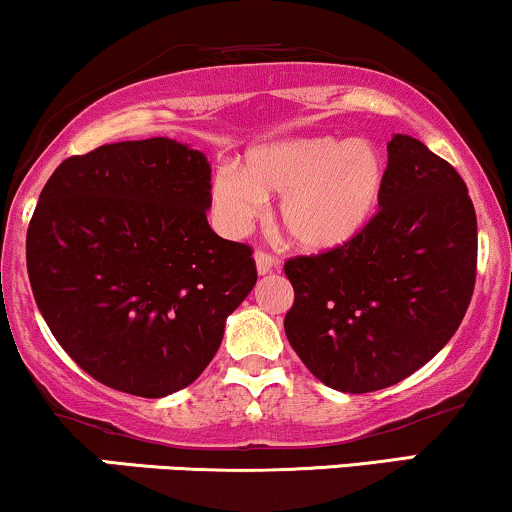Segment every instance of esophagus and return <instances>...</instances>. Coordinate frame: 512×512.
Instances as JSON below:
<instances>
[{"label": "esophagus", "mask_w": 512, "mask_h": 512, "mask_svg": "<svg viewBox=\"0 0 512 512\" xmlns=\"http://www.w3.org/2000/svg\"><path fill=\"white\" fill-rule=\"evenodd\" d=\"M254 258H256V270H258V275H266V273H270V270L278 268V258H275L273 254H268V251L258 249L256 254H254Z\"/></svg>", "instance_id": "1"}]
</instances>
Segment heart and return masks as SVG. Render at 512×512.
Segmentation results:
<instances>
[{
	"label": "heart",
	"mask_w": 512,
	"mask_h": 512,
	"mask_svg": "<svg viewBox=\"0 0 512 512\" xmlns=\"http://www.w3.org/2000/svg\"><path fill=\"white\" fill-rule=\"evenodd\" d=\"M386 186V160L364 138L297 136L258 146L244 170L222 167L210 201L227 232L239 234L280 196L278 222L306 251H330L352 242L374 218Z\"/></svg>",
	"instance_id": "heart-1"
}]
</instances>
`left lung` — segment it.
I'll use <instances>...</instances> for the list:
<instances>
[{
  "label": "left lung",
  "mask_w": 512,
  "mask_h": 512,
  "mask_svg": "<svg viewBox=\"0 0 512 512\" xmlns=\"http://www.w3.org/2000/svg\"><path fill=\"white\" fill-rule=\"evenodd\" d=\"M378 213L352 242L294 256L285 333L342 393L395 386L453 338L477 280V215L455 167L412 136L388 143Z\"/></svg>",
  "instance_id": "obj_1"
}]
</instances>
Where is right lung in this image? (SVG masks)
I'll return each instance as SVG.
<instances>
[{
	"mask_svg": "<svg viewBox=\"0 0 512 512\" xmlns=\"http://www.w3.org/2000/svg\"><path fill=\"white\" fill-rule=\"evenodd\" d=\"M201 150L146 138L66 158L28 225L35 304L54 340L102 386L165 398L218 352L256 285L251 246L210 230Z\"/></svg>",
	"mask_w": 512,
	"mask_h": 512,
	"instance_id": "obj_1",
	"label": "right lung"
}]
</instances>
